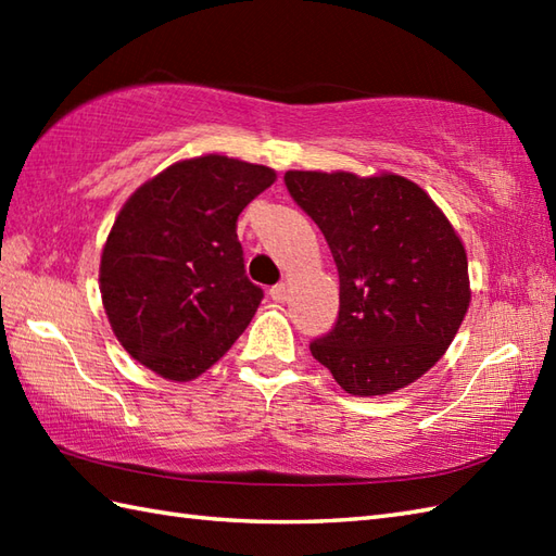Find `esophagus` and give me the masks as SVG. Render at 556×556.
Instances as JSON below:
<instances>
[{
    "instance_id": "obj_1",
    "label": "esophagus",
    "mask_w": 556,
    "mask_h": 556,
    "mask_svg": "<svg viewBox=\"0 0 556 556\" xmlns=\"http://www.w3.org/2000/svg\"><path fill=\"white\" fill-rule=\"evenodd\" d=\"M269 296H271V301L285 303V301H287V296H289V287H287V285H277V287H271V289H269Z\"/></svg>"
}]
</instances>
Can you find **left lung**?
Listing matches in <instances>:
<instances>
[{"mask_svg":"<svg viewBox=\"0 0 556 556\" xmlns=\"http://www.w3.org/2000/svg\"><path fill=\"white\" fill-rule=\"evenodd\" d=\"M285 184L339 271V317L311 344L313 358L353 396L416 382L470 303L466 248L444 212L399 174L287 172Z\"/></svg>","mask_w":556,"mask_h":556,"instance_id":"left-lung-1","label":"left lung"}]
</instances>
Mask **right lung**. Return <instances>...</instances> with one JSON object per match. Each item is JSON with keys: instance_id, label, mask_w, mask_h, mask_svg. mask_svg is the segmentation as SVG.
Listing matches in <instances>:
<instances>
[{"instance_id": "obj_1", "label": "right lung", "mask_w": 556, "mask_h": 556, "mask_svg": "<svg viewBox=\"0 0 556 556\" xmlns=\"http://www.w3.org/2000/svg\"><path fill=\"white\" fill-rule=\"evenodd\" d=\"M275 179L263 164L205 155L126 200L102 248L100 293L128 356L188 382L243 334L263 289L245 277L236 219Z\"/></svg>"}]
</instances>
